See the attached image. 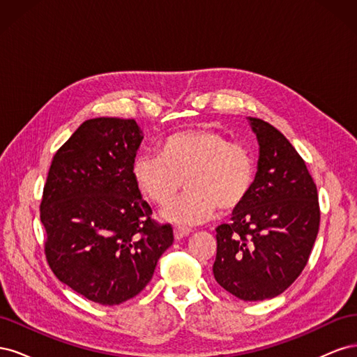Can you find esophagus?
I'll list each match as a JSON object with an SVG mask.
<instances>
[{"label":"esophagus","mask_w":357,"mask_h":357,"mask_svg":"<svg viewBox=\"0 0 357 357\" xmlns=\"http://www.w3.org/2000/svg\"><path fill=\"white\" fill-rule=\"evenodd\" d=\"M189 234H190V229H189V228H183V226H176V228H174V236H176V240L185 238V236H188Z\"/></svg>","instance_id":"34e87169"}]
</instances>
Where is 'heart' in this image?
Wrapping results in <instances>:
<instances>
[{
    "label": "heart",
    "instance_id": "heart-1",
    "mask_svg": "<svg viewBox=\"0 0 357 357\" xmlns=\"http://www.w3.org/2000/svg\"><path fill=\"white\" fill-rule=\"evenodd\" d=\"M139 192L158 207H167L183 188L188 192L164 211V219L198 225L215 210L228 213L250 195L256 180L252 150L211 128L188 129L167 137L159 155L139 153L132 162Z\"/></svg>",
    "mask_w": 357,
    "mask_h": 357
}]
</instances>
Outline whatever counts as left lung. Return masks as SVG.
Here are the masks:
<instances>
[{
  "label": "left lung",
  "instance_id": "1",
  "mask_svg": "<svg viewBox=\"0 0 357 357\" xmlns=\"http://www.w3.org/2000/svg\"><path fill=\"white\" fill-rule=\"evenodd\" d=\"M259 143L250 195L218 226L213 274L243 301L274 298L305 268L317 238V188L289 139L262 119L248 117Z\"/></svg>",
  "mask_w": 357,
  "mask_h": 357
}]
</instances>
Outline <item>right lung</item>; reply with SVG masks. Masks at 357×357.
I'll use <instances>...</instances> for the list:
<instances>
[{"instance_id": "obj_1", "label": "right lung", "mask_w": 357, "mask_h": 357, "mask_svg": "<svg viewBox=\"0 0 357 357\" xmlns=\"http://www.w3.org/2000/svg\"><path fill=\"white\" fill-rule=\"evenodd\" d=\"M134 119L83 122L53 156L40 204L47 264L62 283L101 305L134 298L174 241L153 220L132 176L142 144Z\"/></svg>"}]
</instances>
